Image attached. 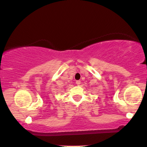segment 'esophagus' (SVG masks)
Here are the masks:
<instances>
[{"mask_svg":"<svg viewBox=\"0 0 147 147\" xmlns=\"http://www.w3.org/2000/svg\"><path fill=\"white\" fill-rule=\"evenodd\" d=\"M80 84H81V81H79V80L76 81V84H77V85L79 86Z\"/></svg>","mask_w":147,"mask_h":147,"instance_id":"1","label":"esophagus"}]
</instances>
